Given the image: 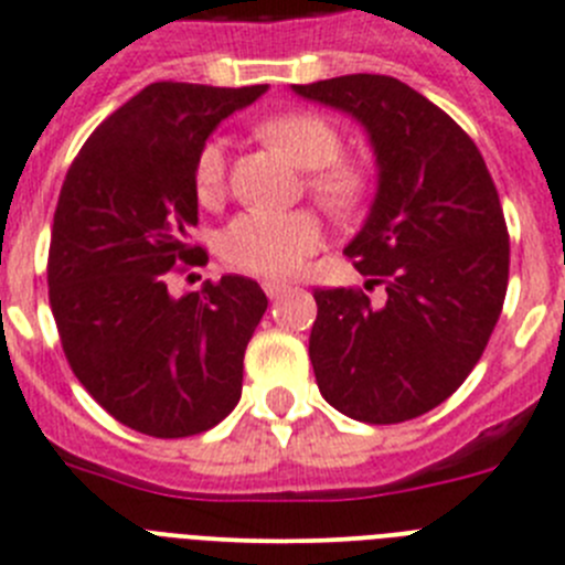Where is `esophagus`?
Here are the masks:
<instances>
[{
    "label": "esophagus",
    "mask_w": 565,
    "mask_h": 565,
    "mask_svg": "<svg viewBox=\"0 0 565 565\" xmlns=\"http://www.w3.org/2000/svg\"><path fill=\"white\" fill-rule=\"evenodd\" d=\"M262 287H264V292H267V298H281L284 292H289V284H284V281H264Z\"/></svg>",
    "instance_id": "34e87169"
}]
</instances>
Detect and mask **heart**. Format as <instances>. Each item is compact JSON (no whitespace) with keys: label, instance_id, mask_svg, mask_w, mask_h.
Segmentation results:
<instances>
[{"label":"heart","instance_id":"obj_1","mask_svg":"<svg viewBox=\"0 0 565 565\" xmlns=\"http://www.w3.org/2000/svg\"><path fill=\"white\" fill-rule=\"evenodd\" d=\"M262 137L309 174V191L329 211H349L369 191V177L343 157V137L315 111H287L262 124ZM227 154L222 140H207L194 160V194L213 205L225 191ZM323 242V225L312 211H247L222 231L220 253L231 267L250 276L284 278L301 270Z\"/></svg>","mask_w":565,"mask_h":565}]
</instances>
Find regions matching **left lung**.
<instances>
[{
  "label": "left lung",
  "mask_w": 565,
  "mask_h": 565,
  "mask_svg": "<svg viewBox=\"0 0 565 565\" xmlns=\"http://www.w3.org/2000/svg\"><path fill=\"white\" fill-rule=\"evenodd\" d=\"M352 115L377 157V194L349 242L365 289H315V380L332 408L369 425L428 414L484 354L510 278L498 191L467 131L391 75L292 84Z\"/></svg>",
  "instance_id": "8db88e82"
}]
</instances>
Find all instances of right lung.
<instances>
[{
  "label": "right lung",
  "mask_w": 565,
  "mask_h": 565,
  "mask_svg": "<svg viewBox=\"0 0 565 565\" xmlns=\"http://www.w3.org/2000/svg\"><path fill=\"white\" fill-rule=\"evenodd\" d=\"M264 93L267 84H149L89 135L61 185L47 258L61 345L95 403L137 434H202L242 396L264 289L222 276L177 298L169 276L207 262L191 245L196 154Z\"/></svg>",
  "instance_id": "add662e5"
}]
</instances>
